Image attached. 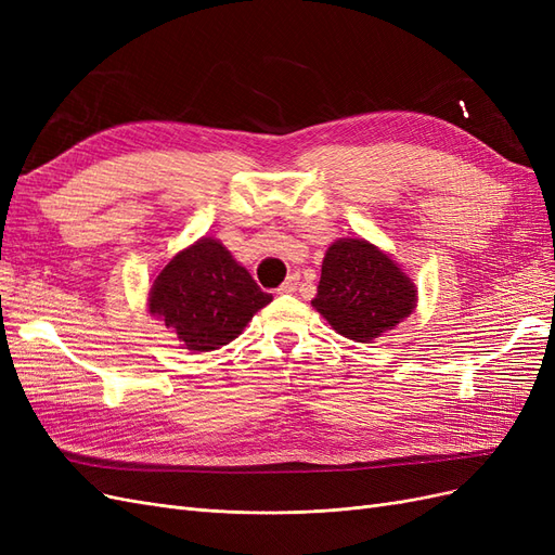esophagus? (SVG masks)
<instances>
[{"mask_svg":"<svg viewBox=\"0 0 555 555\" xmlns=\"http://www.w3.org/2000/svg\"><path fill=\"white\" fill-rule=\"evenodd\" d=\"M298 280H300V278H298L296 273H294V275H289L287 280H284V282L280 284V289H278V292H280V294H294V292H296V287H298Z\"/></svg>","mask_w":555,"mask_h":555,"instance_id":"1","label":"esophagus"}]
</instances>
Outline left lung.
<instances>
[{"label": "left lung", "instance_id": "1", "mask_svg": "<svg viewBox=\"0 0 555 555\" xmlns=\"http://www.w3.org/2000/svg\"><path fill=\"white\" fill-rule=\"evenodd\" d=\"M312 306L345 338L371 343L412 314L416 289L379 247L340 238L326 249Z\"/></svg>", "mask_w": 555, "mask_h": 555}]
</instances>
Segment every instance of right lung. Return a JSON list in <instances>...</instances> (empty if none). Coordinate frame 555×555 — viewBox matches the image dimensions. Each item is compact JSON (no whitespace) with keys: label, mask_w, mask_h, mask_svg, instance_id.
<instances>
[{"label":"right lung","mask_w":555,"mask_h":555,"mask_svg":"<svg viewBox=\"0 0 555 555\" xmlns=\"http://www.w3.org/2000/svg\"><path fill=\"white\" fill-rule=\"evenodd\" d=\"M271 300L220 241L204 236L162 268L147 308L184 349L212 351L236 340Z\"/></svg>","instance_id":"add662e5"}]
</instances>
